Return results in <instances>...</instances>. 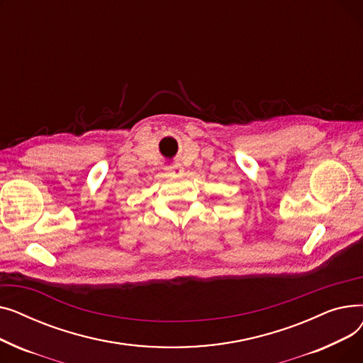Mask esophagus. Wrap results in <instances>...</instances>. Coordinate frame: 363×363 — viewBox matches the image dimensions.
I'll use <instances>...</instances> for the list:
<instances>
[{
    "label": "esophagus",
    "instance_id": "1",
    "mask_svg": "<svg viewBox=\"0 0 363 363\" xmlns=\"http://www.w3.org/2000/svg\"><path fill=\"white\" fill-rule=\"evenodd\" d=\"M166 172L169 175H179L182 172V167L178 164H169V166H166Z\"/></svg>",
    "mask_w": 363,
    "mask_h": 363
}]
</instances>
